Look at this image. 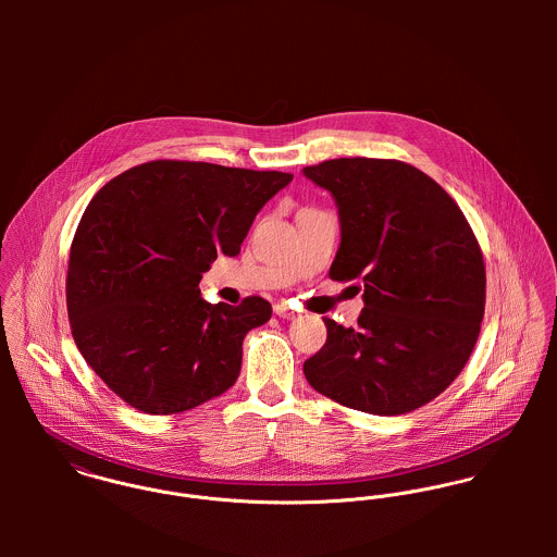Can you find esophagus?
<instances>
[{"label":"esophagus","mask_w":557,"mask_h":557,"mask_svg":"<svg viewBox=\"0 0 557 557\" xmlns=\"http://www.w3.org/2000/svg\"><path fill=\"white\" fill-rule=\"evenodd\" d=\"M274 313L278 315V318L283 319H294L298 318V313L296 311H292L285 302H278V305H274Z\"/></svg>","instance_id":"esophagus-1"}]
</instances>
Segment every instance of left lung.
I'll list each match as a JSON object with an SVG mask.
<instances>
[{
    "label": "left lung",
    "instance_id": "8db88e82",
    "mask_svg": "<svg viewBox=\"0 0 557 557\" xmlns=\"http://www.w3.org/2000/svg\"><path fill=\"white\" fill-rule=\"evenodd\" d=\"M302 173L338 208L330 278L364 283L358 327L323 318L307 382L367 413L413 411L455 382L476 345L486 296L476 236L455 199L407 162L334 159Z\"/></svg>",
    "mask_w": 557,
    "mask_h": 557
}]
</instances>
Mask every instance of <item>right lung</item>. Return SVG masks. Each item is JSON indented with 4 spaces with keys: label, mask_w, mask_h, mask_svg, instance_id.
<instances>
[{
    "label": "right lung",
    "mask_w": 557,
    "mask_h": 557,
    "mask_svg": "<svg viewBox=\"0 0 557 557\" xmlns=\"http://www.w3.org/2000/svg\"><path fill=\"white\" fill-rule=\"evenodd\" d=\"M294 180L212 162L152 160L107 182L71 246L66 305L96 375L144 413L169 416L230 391L242 341L268 300L208 305L199 281L236 257L257 212Z\"/></svg>",
    "instance_id": "1"
}]
</instances>
